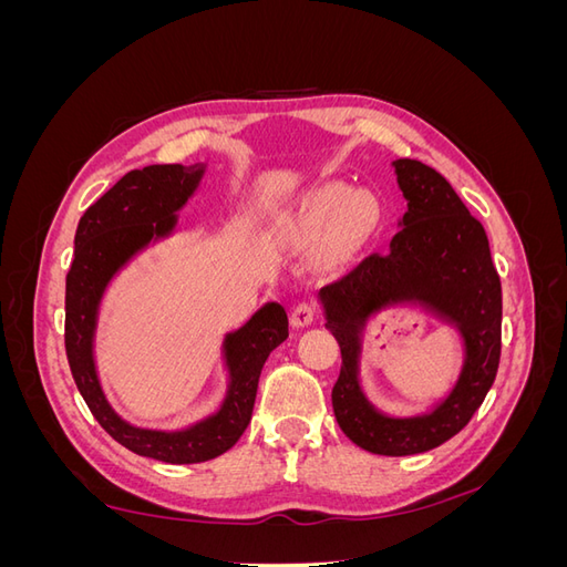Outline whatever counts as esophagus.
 Returning <instances> with one entry per match:
<instances>
[{
    "instance_id": "esophagus-1",
    "label": "esophagus",
    "mask_w": 567,
    "mask_h": 567,
    "mask_svg": "<svg viewBox=\"0 0 567 567\" xmlns=\"http://www.w3.org/2000/svg\"><path fill=\"white\" fill-rule=\"evenodd\" d=\"M317 317V307L312 302H298L293 307V312H290V323L296 326V329H305V326H310Z\"/></svg>"
}]
</instances>
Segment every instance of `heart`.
Here are the masks:
<instances>
[{
    "label": "heart",
    "instance_id": "b5f03b06",
    "mask_svg": "<svg viewBox=\"0 0 567 567\" xmlns=\"http://www.w3.org/2000/svg\"><path fill=\"white\" fill-rule=\"evenodd\" d=\"M375 215L379 205L369 192H352L348 184L331 182L281 219V236L293 246L321 244V260L336 262L364 241Z\"/></svg>",
    "mask_w": 567,
    "mask_h": 567
}]
</instances>
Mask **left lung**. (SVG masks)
Returning a JSON list of instances; mask_svg holds the SVG:
<instances>
[{
  "label": "left lung",
  "instance_id": "left-lung-1",
  "mask_svg": "<svg viewBox=\"0 0 567 567\" xmlns=\"http://www.w3.org/2000/svg\"><path fill=\"white\" fill-rule=\"evenodd\" d=\"M406 213L390 248L364 257L346 277L323 286L329 329L342 354L331 400L336 421L357 447L381 456H409L440 447L466 425L489 392L502 354V281L483 225L452 184L419 161L392 163ZM411 301L457 326L464 367L453 392L421 417H388L358 383L365 319L388 303Z\"/></svg>",
  "mask_w": 567,
  "mask_h": 567
}]
</instances>
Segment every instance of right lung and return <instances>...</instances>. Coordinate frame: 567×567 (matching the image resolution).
<instances>
[{"label": "right lung", "mask_w": 567, "mask_h": 567, "mask_svg": "<svg viewBox=\"0 0 567 567\" xmlns=\"http://www.w3.org/2000/svg\"><path fill=\"white\" fill-rule=\"evenodd\" d=\"M205 165H148L132 169L92 203L75 231V257L65 277V354L75 385L101 427L130 452L165 463H200L225 454L250 423L257 381L274 348L288 338V317L267 302L225 338L227 398L213 416L184 431H148L115 414L94 364L96 315L104 290L130 257L175 231L177 210L198 188Z\"/></svg>", "instance_id": "right-lung-1"}]
</instances>
